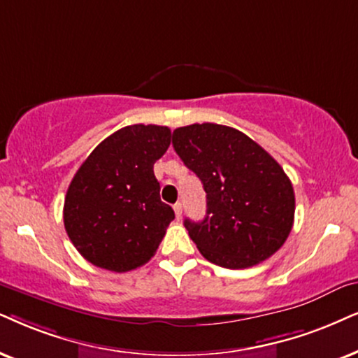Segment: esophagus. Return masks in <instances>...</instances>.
<instances>
[{"mask_svg":"<svg viewBox=\"0 0 358 358\" xmlns=\"http://www.w3.org/2000/svg\"><path fill=\"white\" fill-rule=\"evenodd\" d=\"M173 210H175L176 220H182V203H175Z\"/></svg>","mask_w":358,"mask_h":358,"instance_id":"esophagus-1","label":"esophagus"}]
</instances>
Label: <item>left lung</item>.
Listing matches in <instances>:
<instances>
[{
  "label": "left lung",
  "mask_w": 358,
  "mask_h": 358,
  "mask_svg": "<svg viewBox=\"0 0 358 358\" xmlns=\"http://www.w3.org/2000/svg\"><path fill=\"white\" fill-rule=\"evenodd\" d=\"M173 148L201 180L206 216L185 228L213 264L244 269L282 246L294 224L296 198L282 166L233 127L193 124L173 130Z\"/></svg>",
  "instance_id": "1"
}]
</instances>
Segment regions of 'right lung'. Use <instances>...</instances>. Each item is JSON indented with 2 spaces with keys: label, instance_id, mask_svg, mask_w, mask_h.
Here are the masks:
<instances>
[{
  "label": "right lung",
  "instance_id": "right-lung-1",
  "mask_svg": "<svg viewBox=\"0 0 358 358\" xmlns=\"http://www.w3.org/2000/svg\"><path fill=\"white\" fill-rule=\"evenodd\" d=\"M164 125H129L102 140L67 188L64 228L97 268L127 273L148 262L175 218L153 164L170 147Z\"/></svg>",
  "mask_w": 358,
  "mask_h": 358
}]
</instances>
